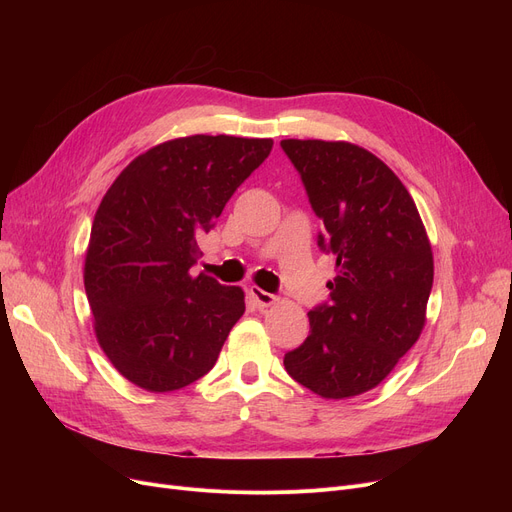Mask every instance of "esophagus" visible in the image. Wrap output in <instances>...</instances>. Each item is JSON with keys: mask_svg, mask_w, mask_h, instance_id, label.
I'll return each instance as SVG.
<instances>
[{"mask_svg": "<svg viewBox=\"0 0 512 512\" xmlns=\"http://www.w3.org/2000/svg\"><path fill=\"white\" fill-rule=\"evenodd\" d=\"M251 297L255 299V303L263 309V307H272L276 301H278V297L276 294H272V292H265V290H261V288H257V286H251Z\"/></svg>", "mask_w": 512, "mask_h": 512, "instance_id": "obj_1", "label": "esophagus"}]
</instances>
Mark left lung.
<instances>
[{"instance_id": "left-lung-1", "label": "left lung", "mask_w": 512, "mask_h": 512, "mask_svg": "<svg viewBox=\"0 0 512 512\" xmlns=\"http://www.w3.org/2000/svg\"><path fill=\"white\" fill-rule=\"evenodd\" d=\"M324 228L317 247L336 257L330 299L309 311V336L284 355L292 380L324 398L378 386L425 326L432 247L398 176L344 141L280 143Z\"/></svg>"}]
</instances>
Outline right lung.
Instances as JSON below:
<instances>
[{"mask_svg": "<svg viewBox=\"0 0 512 512\" xmlns=\"http://www.w3.org/2000/svg\"><path fill=\"white\" fill-rule=\"evenodd\" d=\"M272 139L195 137L132 159L105 193L91 228L85 290L103 353L124 378L172 392L215 365L245 292L205 274L197 238L270 155Z\"/></svg>", "mask_w": 512, "mask_h": 512, "instance_id": "1", "label": "right lung"}]
</instances>
